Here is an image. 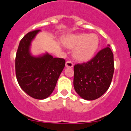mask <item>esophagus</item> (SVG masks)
<instances>
[{
	"label": "esophagus",
	"mask_w": 131,
	"mask_h": 131,
	"mask_svg": "<svg viewBox=\"0 0 131 131\" xmlns=\"http://www.w3.org/2000/svg\"><path fill=\"white\" fill-rule=\"evenodd\" d=\"M73 66V63L72 61H67L66 63V67H69V68H72Z\"/></svg>",
	"instance_id": "34e87169"
}]
</instances>
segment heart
Wrapping results in <instances>:
<instances>
[{
    "label": "heart",
    "instance_id": "b5f03b06",
    "mask_svg": "<svg viewBox=\"0 0 131 131\" xmlns=\"http://www.w3.org/2000/svg\"><path fill=\"white\" fill-rule=\"evenodd\" d=\"M64 45L74 48L73 55L77 60L87 62L94 57L99 47L100 41L95 34L81 33L69 35L64 37Z\"/></svg>",
    "mask_w": 131,
    "mask_h": 131
}]
</instances>
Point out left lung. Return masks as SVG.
Listing matches in <instances>:
<instances>
[{"mask_svg": "<svg viewBox=\"0 0 131 131\" xmlns=\"http://www.w3.org/2000/svg\"><path fill=\"white\" fill-rule=\"evenodd\" d=\"M108 44L88 62L74 66V89L83 99L89 101L97 99L110 86L114 62Z\"/></svg>", "mask_w": 131, "mask_h": 131, "instance_id": "8db88e82", "label": "left lung"}]
</instances>
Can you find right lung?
<instances>
[{"instance_id":"right-lung-1","label":"right lung","mask_w":131,"mask_h":131,"mask_svg":"<svg viewBox=\"0 0 131 131\" xmlns=\"http://www.w3.org/2000/svg\"><path fill=\"white\" fill-rule=\"evenodd\" d=\"M40 31L29 32L21 39L16 53L15 67L21 89L32 98L43 100L54 90L66 61L53 58L47 52L38 56L32 54L31 42Z\"/></svg>"}]
</instances>
